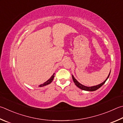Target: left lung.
Segmentation results:
<instances>
[{
    "label": "left lung",
    "instance_id": "obj_1",
    "mask_svg": "<svg viewBox=\"0 0 123 123\" xmlns=\"http://www.w3.org/2000/svg\"><path fill=\"white\" fill-rule=\"evenodd\" d=\"M110 72H111V71H110ZM110 74H109V75L108 76V77H107V79L105 80V81L103 82V83H100V84L97 85V86H90V87L84 86H83V85L80 84L79 82H78L77 80L75 79V77H74L73 75H72V77H73V80L74 82L75 85L78 87V88H79L80 89H82V90H83L89 91H95V90H97L98 89H99V88H100V87H101L103 86V85L105 83V82H106V80H108V79L109 78V76H110Z\"/></svg>",
    "mask_w": 123,
    "mask_h": 123
}]
</instances>
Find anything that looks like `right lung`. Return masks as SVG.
<instances>
[{"label":"right lung","instance_id":"obj_1","mask_svg":"<svg viewBox=\"0 0 123 123\" xmlns=\"http://www.w3.org/2000/svg\"><path fill=\"white\" fill-rule=\"evenodd\" d=\"M54 74H53L52 76V77H51L47 81H46V82H44V83H43L42 84H41V85H40L39 86L40 87H42V86H46V85H48V84H50L51 82H52V81H53V79H54Z\"/></svg>","mask_w":123,"mask_h":123}]
</instances>
